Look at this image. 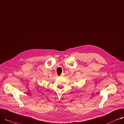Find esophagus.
I'll use <instances>...</instances> for the list:
<instances>
[{
	"label": "esophagus",
	"instance_id": "esophagus-1",
	"mask_svg": "<svg viewBox=\"0 0 124 124\" xmlns=\"http://www.w3.org/2000/svg\"><path fill=\"white\" fill-rule=\"evenodd\" d=\"M64 73H62V74H61V76H62V77H63V76H64Z\"/></svg>",
	"mask_w": 124,
	"mask_h": 124
}]
</instances>
